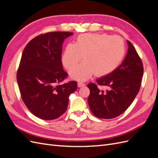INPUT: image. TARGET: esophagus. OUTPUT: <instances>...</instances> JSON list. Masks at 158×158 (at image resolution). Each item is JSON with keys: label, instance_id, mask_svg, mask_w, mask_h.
Segmentation results:
<instances>
[{"label": "esophagus", "instance_id": "34e87169", "mask_svg": "<svg viewBox=\"0 0 158 158\" xmlns=\"http://www.w3.org/2000/svg\"><path fill=\"white\" fill-rule=\"evenodd\" d=\"M85 86V84L82 83V82H78V88H82V87H84Z\"/></svg>", "mask_w": 158, "mask_h": 158}]
</instances>
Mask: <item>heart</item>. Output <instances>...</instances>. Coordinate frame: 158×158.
Segmentation results:
<instances>
[{
    "mask_svg": "<svg viewBox=\"0 0 158 158\" xmlns=\"http://www.w3.org/2000/svg\"><path fill=\"white\" fill-rule=\"evenodd\" d=\"M125 54V42L121 37L106 33H83L76 38L75 44L65 47L62 63L70 70L82 59L85 61L72 70L69 75L76 80L85 81L95 74L105 76L115 70Z\"/></svg>",
    "mask_w": 158,
    "mask_h": 158,
    "instance_id": "heart-1",
    "label": "heart"
}]
</instances>
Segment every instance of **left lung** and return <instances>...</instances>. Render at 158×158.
<instances>
[{"label": "left lung", "mask_w": 158, "mask_h": 158, "mask_svg": "<svg viewBox=\"0 0 158 158\" xmlns=\"http://www.w3.org/2000/svg\"><path fill=\"white\" fill-rule=\"evenodd\" d=\"M125 59L112 73L96 80L99 85H106V92L96 84L89 83L88 102L90 110L100 118H113L125 112L135 99L140 88L143 65L136 49L129 41Z\"/></svg>", "instance_id": "obj_1"}]
</instances>
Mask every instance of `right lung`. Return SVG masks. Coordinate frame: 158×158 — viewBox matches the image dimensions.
<instances>
[{
  "label": "right lung",
  "instance_id": "right-lung-1",
  "mask_svg": "<svg viewBox=\"0 0 158 158\" xmlns=\"http://www.w3.org/2000/svg\"><path fill=\"white\" fill-rule=\"evenodd\" d=\"M73 33L53 31L31 40L23 49L17 73L21 96L27 109L38 118L53 120L68 107L77 82L62 85L67 76L61 60L62 46Z\"/></svg>",
  "mask_w": 158,
  "mask_h": 158
}]
</instances>
